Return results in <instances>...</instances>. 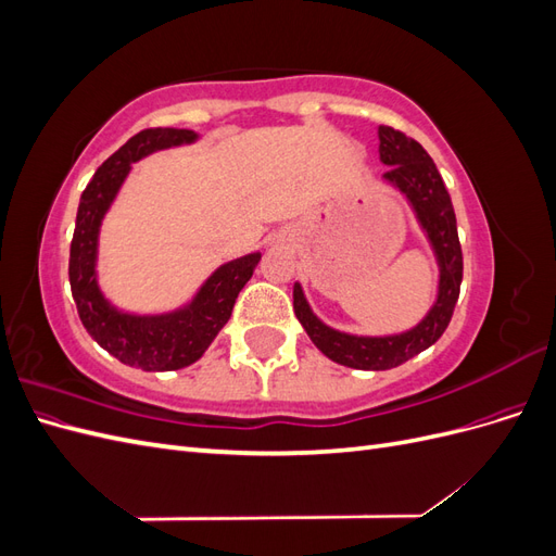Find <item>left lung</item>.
Masks as SVG:
<instances>
[{"label":"left lung","instance_id":"8db88e82","mask_svg":"<svg viewBox=\"0 0 556 556\" xmlns=\"http://www.w3.org/2000/svg\"><path fill=\"white\" fill-rule=\"evenodd\" d=\"M378 139L380 162L392 166L382 176V182L392 185L396 192L406 197L419 229L425 231L433 250L435 264H439V285H435L431 308L406 331L382 336L350 333L323 323L313 313L301 282H294V313L315 348L331 362L362 368V371H387L439 341L450 325L454 306H457L464 271L457 217H454L452 199L433 160L415 139L392 127L380 125Z\"/></svg>","mask_w":556,"mask_h":556}]
</instances>
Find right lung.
<instances>
[{"mask_svg":"<svg viewBox=\"0 0 556 556\" xmlns=\"http://www.w3.org/2000/svg\"><path fill=\"white\" fill-rule=\"evenodd\" d=\"M197 141L199 134L192 129L155 127L139 131L99 166L80 194L76 213L70 282L80 323L109 355L143 371H176L204 355L227 325L233 301L262 260V252H250L217 266L192 299L169 313H129L111 304L102 292L97 271L99 231L131 172V164L157 150L192 146Z\"/></svg>","mask_w":556,"mask_h":556,"instance_id":"right-lung-1","label":"right lung"}]
</instances>
